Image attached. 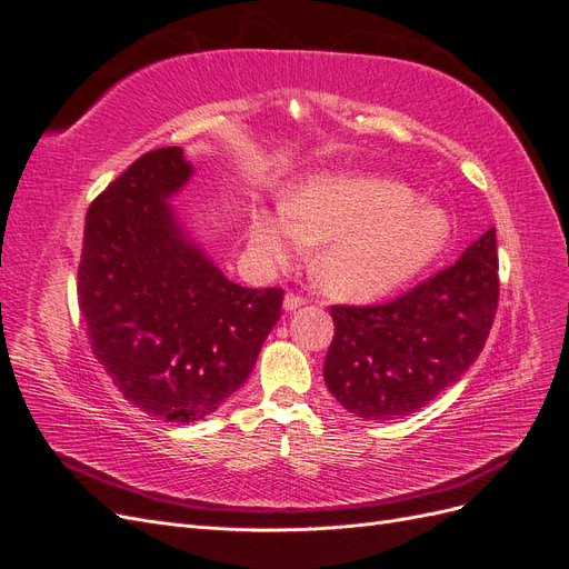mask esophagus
<instances>
[{
	"mask_svg": "<svg viewBox=\"0 0 569 569\" xmlns=\"http://www.w3.org/2000/svg\"><path fill=\"white\" fill-rule=\"evenodd\" d=\"M306 303V299L303 297H299V295H287L284 297V311L287 313H295V311H299V308Z\"/></svg>",
	"mask_w": 569,
	"mask_h": 569,
	"instance_id": "esophagus-1",
	"label": "esophagus"
}]
</instances>
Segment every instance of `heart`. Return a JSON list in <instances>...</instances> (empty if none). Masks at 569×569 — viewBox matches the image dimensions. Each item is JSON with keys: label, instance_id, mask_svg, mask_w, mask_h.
I'll return each mask as SVG.
<instances>
[{"label": "heart", "instance_id": "heart-1", "mask_svg": "<svg viewBox=\"0 0 569 569\" xmlns=\"http://www.w3.org/2000/svg\"><path fill=\"white\" fill-rule=\"evenodd\" d=\"M416 189L370 176L306 182L272 211L251 220V249L266 266L287 268L322 247L316 280L339 301H370L403 287L453 239V218L420 203Z\"/></svg>", "mask_w": 569, "mask_h": 569}]
</instances>
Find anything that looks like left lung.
Here are the masks:
<instances>
[{
    "label": "left lung",
    "instance_id": "1",
    "mask_svg": "<svg viewBox=\"0 0 569 569\" xmlns=\"http://www.w3.org/2000/svg\"><path fill=\"white\" fill-rule=\"evenodd\" d=\"M498 306L496 228L451 268L382 306H332L325 385L349 412L396 420L456 385L485 349Z\"/></svg>",
    "mask_w": 569,
    "mask_h": 569
}]
</instances>
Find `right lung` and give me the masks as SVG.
<instances>
[{
  "label": "right lung",
  "instance_id": "add662e5",
  "mask_svg": "<svg viewBox=\"0 0 569 569\" xmlns=\"http://www.w3.org/2000/svg\"><path fill=\"white\" fill-rule=\"evenodd\" d=\"M180 147L137 159L84 218L78 303L99 366L149 418L199 422L247 382L284 291L239 287L180 222Z\"/></svg>",
  "mask_w": 569,
  "mask_h": 569
}]
</instances>
